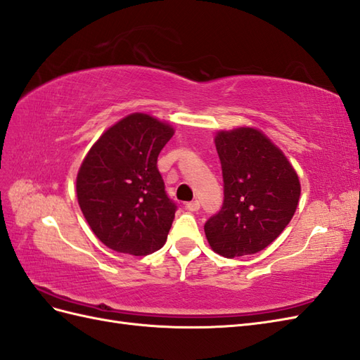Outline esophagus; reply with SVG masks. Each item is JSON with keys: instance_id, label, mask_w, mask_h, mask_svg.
Instances as JSON below:
<instances>
[{"instance_id": "esophagus-1", "label": "esophagus", "mask_w": 360, "mask_h": 360, "mask_svg": "<svg viewBox=\"0 0 360 360\" xmlns=\"http://www.w3.org/2000/svg\"><path fill=\"white\" fill-rule=\"evenodd\" d=\"M186 208H187L188 211H198V210L200 208L199 200H191V202H187V204H186Z\"/></svg>"}]
</instances>
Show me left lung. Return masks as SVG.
Segmentation results:
<instances>
[{"label":"left lung","mask_w":360,"mask_h":360,"mask_svg":"<svg viewBox=\"0 0 360 360\" xmlns=\"http://www.w3.org/2000/svg\"><path fill=\"white\" fill-rule=\"evenodd\" d=\"M222 164L224 205L205 224L211 250L226 259L263 251L289 225L301 184L278 146L260 129L236 127L214 136Z\"/></svg>","instance_id":"obj_1"}]
</instances>
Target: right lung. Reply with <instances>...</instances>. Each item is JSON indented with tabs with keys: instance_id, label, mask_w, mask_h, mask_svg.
I'll return each instance as SVG.
<instances>
[{
	"instance_id": "right-lung-1",
	"label": "right lung",
	"mask_w": 360,
	"mask_h": 360,
	"mask_svg": "<svg viewBox=\"0 0 360 360\" xmlns=\"http://www.w3.org/2000/svg\"><path fill=\"white\" fill-rule=\"evenodd\" d=\"M173 134L160 118L129 114L108 127L82 161L79 207L92 233L112 251L147 255L167 240L176 205L165 195L156 161Z\"/></svg>"
}]
</instances>
